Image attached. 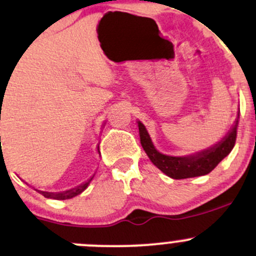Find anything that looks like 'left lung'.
<instances>
[{"instance_id":"obj_1","label":"left lung","mask_w":256,"mask_h":256,"mask_svg":"<svg viewBox=\"0 0 256 256\" xmlns=\"http://www.w3.org/2000/svg\"><path fill=\"white\" fill-rule=\"evenodd\" d=\"M236 126H238V120H236V124L226 134V138H223L222 142L210 149L197 152L194 155H190V156H168L155 149L144 124L138 122L142 146L146 150L149 159L165 175L175 180L196 178V176L210 174L233 149L236 139Z\"/></svg>"}]
</instances>
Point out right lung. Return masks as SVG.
I'll list each match as a JSON object with an SVG mask.
<instances>
[{
	"label": "right lung",
	"instance_id": "right-lung-1",
	"mask_svg": "<svg viewBox=\"0 0 256 256\" xmlns=\"http://www.w3.org/2000/svg\"><path fill=\"white\" fill-rule=\"evenodd\" d=\"M1 138V136H0ZM92 178H90L88 182L82 184V185L75 187V188H71V190H68V191H64V192H46V191H39V190H36V191L39 192V194H43L44 197H46V198H54V200H69V198H72V197L78 196V194H80L81 192L85 191L86 187L88 186V184L91 182Z\"/></svg>",
	"mask_w": 256,
	"mask_h": 256
}]
</instances>
